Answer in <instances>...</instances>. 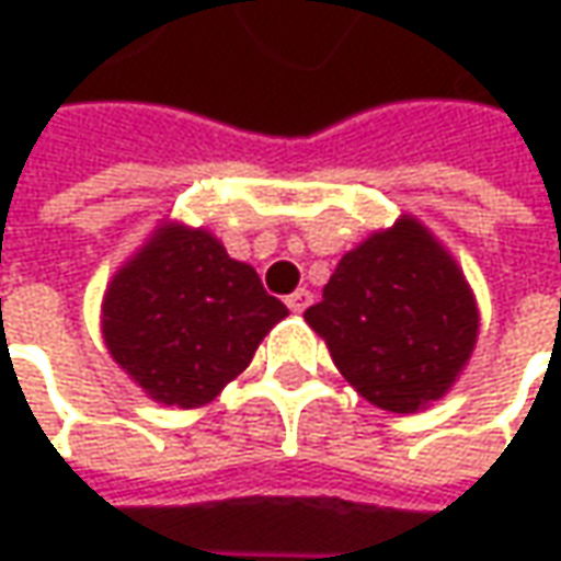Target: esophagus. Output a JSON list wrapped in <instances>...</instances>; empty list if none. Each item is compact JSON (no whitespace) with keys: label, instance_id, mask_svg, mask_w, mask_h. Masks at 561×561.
<instances>
[{"label":"esophagus","instance_id":"esophagus-1","mask_svg":"<svg viewBox=\"0 0 561 561\" xmlns=\"http://www.w3.org/2000/svg\"><path fill=\"white\" fill-rule=\"evenodd\" d=\"M287 306H290V312H306V309H309V306H312V293L306 290V287H302V290H296V293H290V296H287Z\"/></svg>","mask_w":561,"mask_h":561}]
</instances>
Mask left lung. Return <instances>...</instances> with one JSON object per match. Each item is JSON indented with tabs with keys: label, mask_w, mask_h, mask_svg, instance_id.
Instances as JSON below:
<instances>
[{
	"label": "left lung",
	"mask_w": 561,
	"mask_h": 561,
	"mask_svg": "<svg viewBox=\"0 0 561 561\" xmlns=\"http://www.w3.org/2000/svg\"><path fill=\"white\" fill-rule=\"evenodd\" d=\"M306 321L358 397L412 415L459 380L481 312L453 252L415 215H399L340 259Z\"/></svg>",
	"instance_id": "1"
}]
</instances>
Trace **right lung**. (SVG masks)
<instances>
[{
  "mask_svg": "<svg viewBox=\"0 0 561 561\" xmlns=\"http://www.w3.org/2000/svg\"><path fill=\"white\" fill-rule=\"evenodd\" d=\"M287 314L211 230L162 221L108 280L99 321L108 356L146 397L199 409Z\"/></svg>",
  "mask_w": 561,
  "mask_h": 561,
  "instance_id": "obj_1",
  "label": "right lung"
}]
</instances>
